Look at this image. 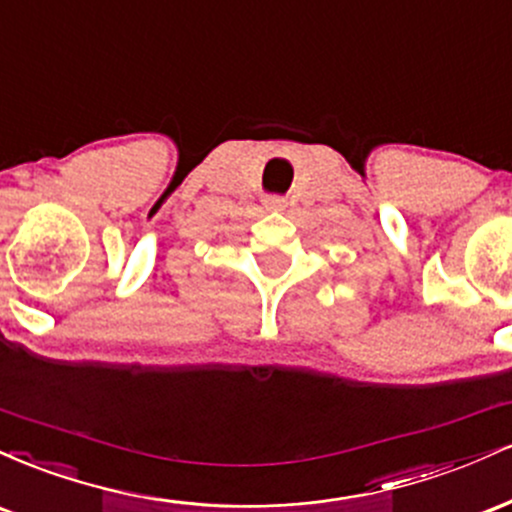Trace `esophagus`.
Masks as SVG:
<instances>
[{
    "label": "esophagus",
    "mask_w": 512,
    "mask_h": 512,
    "mask_svg": "<svg viewBox=\"0 0 512 512\" xmlns=\"http://www.w3.org/2000/svg\"><path fill=\"white\" fill-rule=\"evenodd\" d=\"M264 209L267 211H284L286 209V199L279 197V195H269L264 197Z\"/></svg>",
    "instance_id": "esophagus-1"
}]
</instances>
